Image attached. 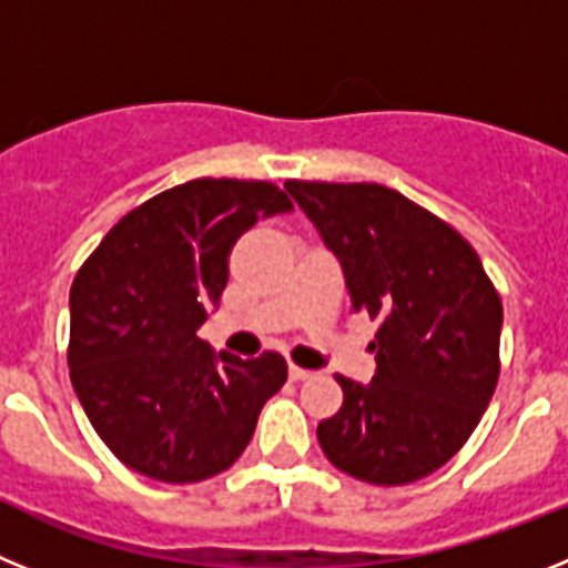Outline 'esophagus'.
<instances>
[{
    "instance_id": "obj_1",
    "label": "esophagus",
    "mask_w": 568,
    "mask_h": 568,
    "mask_svg": "<svg viewBox=\"0 0 568 568\" xmlns=\"http://www.w3.org/2000/svg\"><path fill=\"white\" fill-rule=\"evenodd\" d=\"M310 369H304V366H295V364H290V381H307L310 378Z\"/></svg>"
}]
</instances>
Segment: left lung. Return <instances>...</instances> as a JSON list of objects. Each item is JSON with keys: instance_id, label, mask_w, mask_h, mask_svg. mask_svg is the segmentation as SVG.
Here are the masks:
<instances>
[{"instance_id": "obj_1", "label": "left lung", "mask_w": 568, "mask_h": 568, "mask_svg": "<svg viewBox=\"0 0 568 568\" xmlns=\"http://www.w3.org/2000/svg\"><path fill=\"white\" fill-rule=\"evenodd\" d=\"M338 258L353 313L378 324L375 375H335L344 404L318 424L329 464L375 486L426 478L466 444L498 384L504 307L449 224L381 184L287 182Z\"/></svg>"}]
</instances>
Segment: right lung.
<instances>
[{
    "mask_svg": "<svg viewBox=\"0 0 568 568\" xmlns=\"http://www.w3.org/2000/svg\"><path fill=\"white\" fill-rule=\"evenodd\" d=\"M293 213L270 182L195 179L115 224L70 287V381L110 453L139 475L199 484L247 449L287 381L275 353L215 355L199 327L227 255L261 219Z\"/></svg>",
    "mask_w": 568,
    "mask_h": 568,
    "instance_id": "1",
    "label": "right lung"
}]
</instances>
